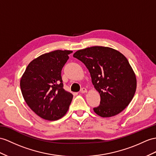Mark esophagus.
Wrapping results in <instances>:
<instances>
[{"mask_svg": "<svg viewBox=\"0 0 156 156\" xmlns=\"http://www.w3.org/2000/svg\"><path fill=\"white\" fill-rule=\"evenodd\" d=\"M87 92V90L86 88H84V87L81 89V93H85Z\"/></svg>", "mask_w": 156, "mask_h": 156, "instance_id": "esophagus-1", "label": "esophagus"}]
</instances>
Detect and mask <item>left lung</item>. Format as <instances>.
I'll list each match as a JSON object with an SVG mask.
<instances>
[{"instance_id": "obj_1", "label": "left lung", "mask_w": 156, "mask_h": 156, "mask_svg": "<svg viewBox=\"0 0 156 156\" xmlns=\"http://www.w3.org/2000/svg\"><path fill=\"white\" fill-rule=\"evenodd\" d=\"M73 57L85 64L91 81L100 94V105L94 112L111 117L130 104L136 89V77L128 59L115 49L93 46L76 51Z\"/></svg>"}]
</instances>
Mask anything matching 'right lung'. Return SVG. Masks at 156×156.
<instances>
[{
	"label": "right lung",
	"instance_id": "add662e5",
	"mask_svg": "<svg viewBox=\"0 0 156 156\" xmlns=\"http://www.w3.org/2000/svg\"><path fill=\"white\" fill-rule=\"evenodd\" d=\"M69 50H55L33 59L20 79L22 96L28 107L41 119L57 120L67 112L73 94L63 89L62 70Z\"/></svg>",
	"mask_w": 156,
	"mask_h": 156
}]
</instances>
